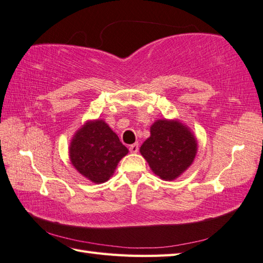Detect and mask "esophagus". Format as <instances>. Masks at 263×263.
<instances>
[{
	"label": "esophagus",
	"mask_w": 263,
	"mask_h": 263,
	"mask_svg": "<svg viewBox=\"0 0 263 263\" xmlns=\"http://www.w3.org/2000/svg\"><path fill=\"white\" fill-rule=\"evenodd\" d=\"M128 149H130V153H133V154L138 153V151H139V143H133V145H131L130 147H128Z\"/></svg>",
	"instance_id": "esophagus-1"
}]
</instances>
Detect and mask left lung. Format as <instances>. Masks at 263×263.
<instances>
[{
	"label": "left lung",
	"mask_w": 263,
	"mask_h": 263,
	"mask_svg": "<svg viewBox=\"0 0 263 263\" xmlns=\"http://www.w3.org/2000/svg\"><path fill=\"white\" fill-rule=\"evenodd\" d=\"M140 154L152 171L165 181L179 178L192 165L197 154V140L190 128L179 120H157L151 137L142 143Z\"/></svg>",
	"instance_id": "8db88e82"
}]
</instances>
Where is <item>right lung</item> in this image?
I'll use <instances>...</instances> for the list:
<instances>
[{"mask_svg":"<svg viewBox=\"0 0 263 263\" xmlns=\"http://www.w3.org/2000/svg\"><path fill=\"white\" fill-rule=\"evenodd\" d=\"M128 153L104 120L86 121L71 139L69 159L73 166L95 183H104L114 174L118 162Z\"/></svg>","mask_w":263,"mask_h":263,"instance_id":"obj_1","label":"right lung"}]
</instances>
